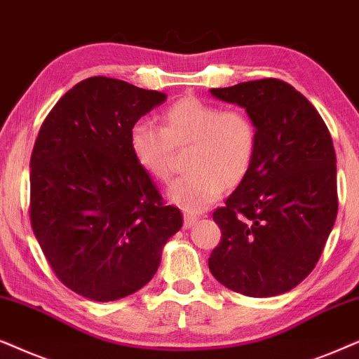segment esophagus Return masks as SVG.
I'll return each mask as SVG.
<instances>
[{"label":"esophagus","instance_id":"34e87169","mask_svg":"<svg viewBox=\"0 0 359 359\" xmlns=\"http://www.w3.org/2000/svg\"><path fill=\"white\" fill-rule=\"evenodd\" d=\"M198 219V217L195 213H189V212H185L184 213V226L185 228H190V226H194V223L197 222Z\"/></svg>","mask_w":359,"mask_h":359}]
</instances>
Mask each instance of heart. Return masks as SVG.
I'll return each mask as SVG.
<instances>
[{"label":"heart","mask_w":359,"mask_h":359,"mask_svg":"<svg viewBox=\"0 0 359 359\" xmlns=\"http://www.w3.org/2000/svg\"><path fill=\"white\" fill-rule=\"evenodd\" d=\"M130 147L141 169L161 184L172 179L174 149L185 147L187 170L170 187L169 198L198 212L224 187H236L250 174L257 154V128L245 109L185 97L162 109L159 126L144 119L133 124Z\"/></svg>","instance_id":"heart-1"}]
</instances>
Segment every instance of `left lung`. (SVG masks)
Listing matches in <instances>:
<instances>
[{"instance_id":"left-lung-1","label":"left lung","mask_w":359,"mask_h":359,"mask_svg":"<svg viewBox=\"0 0 359 359\" xmlns=\"http://www.w3.org/2000/svg\"><path fill=\"white\" fill-rule=\"evenodd\" d=\"M210 92L246 108L257 128L250 174L213 212L222 240L210 272L250 297L289 292L317 266L337 218L332 136L313 104L279 79Z\"/></svg>"}]
</instances>
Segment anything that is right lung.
I'll return each mask as SVG.
<instances>
[{"label": "right lung", "mask_w": 359, "mask_h": 359, "mask_svg": "<svg viewBox=\"0 0 359 359\" xmlns=\"http://www.w3.org/2000/svg\"><path fill=\"white\" fill-rule=\"evenodd\" d=\"M165 95L90 76L47 114L31 156L29 218L65 287L109 302L154 277L162 246L182 226L130 147L137 119Z\"/></svg>", "instance_id": "obj_1"}]
</instances>
